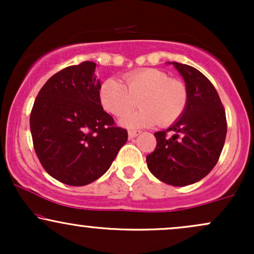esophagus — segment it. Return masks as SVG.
<instances>
[{"instance_id": "esophagus-1", "label": "esophagus", "mask_w": 254, "mask_h": 254, "mask_svg": "<svg viewBox=\"0 0 254 254\" xmlns=\"http://www.w3.org/2000/svg\"><path fill=\"white\" fill-rule=\"evenodd\" d=\"M139 133H141V131H137V130H130L129 132H127V135H129V138L132 139L135 138L136 136H138Z\"/></svg>"}]
</instances>
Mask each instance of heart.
Instances as JSON below:
<instances>
[{"mask_svg": "<svg viewBox=\"0 0 254 254\" xmlns=\"http://www.w3.org/2000/svg\"><path fill=\"white\" fill-rule=\"evenodd\" d=\"M100 103L115 117L122 118L135 109H141L121 121L127 127H147L159 123L170 127L183 116L189 101L185 83L171 78L159 69L145 68L124 75V84L109 78L101 84Z\"/></svg>", "mask_w": 254, "mask_h": 254, "instance_id": "b5f03b06", "label": "heart"}]
</instances>
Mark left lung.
Masks as SVG:
<instances>
[{
  "instance_id": "8db88e82",
  "label": "left lung",
  "mask_w": 254,
  "mask_h": 254,
  "mask_svg": "<svg viewBox=\"0 0 254 254\" xmlns=\"http://www.w3.org/2000/svg\"><path fill=\"white\" fill-rule=\"evenodd\" d=\"M173 64L188 88L185 112L167 130L157 131L156 148L147 156L149 171L168 185L199 182L217 164L227 135L226 112L216 89L199 70Z\"/></svg>"
}]
</instances>
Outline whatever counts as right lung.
<instances>
[{
  "label": "right lung",
  "instance_id": "1",
  "mask_svg": "<svg viewBox=\"0 0 254 254\" xmlns=\"http://www.w3.org/2000/svg\"><path fill=\"white\" fill-rule=\"evenodd\" d=\"M94 62L66 66L38 93L30 127L44 170L58 182L83 186L110 168L127 141L100 103Z\"/></svg>",
  "mask_w": 254,
  "mask_h": 254
}]
</instances>
